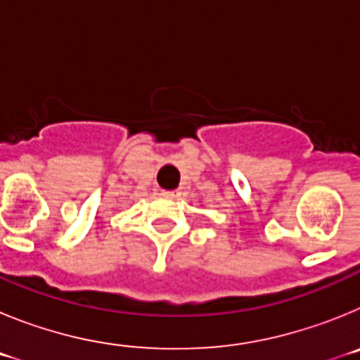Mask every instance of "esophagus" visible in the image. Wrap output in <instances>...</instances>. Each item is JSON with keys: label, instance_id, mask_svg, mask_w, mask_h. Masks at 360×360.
I'll use <instances>...</instances> for the list:
<instances>
[{"label": "esophagus", "instance_id": "obj_1", "mask_svg": "<svg viewBox=\"0 0 360 360\" xmlns=\"http://www.w3.org/2000/svg\"><path fill=\"white\" fill-rule=\"evenodd\" d=\"M162 196H164V198H178V196H180V191H162Z\"/></svg>", "mask_w": 360, "mask_h": 360}]
</instances>
